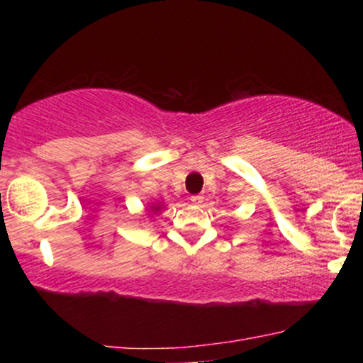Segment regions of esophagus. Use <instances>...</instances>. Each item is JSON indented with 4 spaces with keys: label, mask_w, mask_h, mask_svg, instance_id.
Segmentation results:
<instances>
[{
    "label": "esophagus",
    "mask_w": 363,
    "mask_h": 363,
    "mask_svg": "<svg viewBox=\"0 0 363 363\" xmlns=\"http://www.w3.org/2000/svg\"><path fill=\"white\" fill-rule=\"evenodd\" d=\"M203 194H194V196H191V203H193V205H196V206H199L203 203Z\"/></svg>",
    "instance_id": "obj_1"
}]
</instances>
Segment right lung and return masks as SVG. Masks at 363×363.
<instances>
[{
  "label": "right lung",
  "instance_id": "1",
  "mask_svg": "<svg viewBox=\"0 0 363 363\" xmlns=\"http://www.w3.org/2000/svg\"><path fill=\"white\" fill-rule=\"evenodd\" d=\"M160 205H155V206H152V211H153V213H155V211H158V210H160Z\"/></svg>",
  "mask_w": 363,
  "mask_h": 363
}]
</instances>
